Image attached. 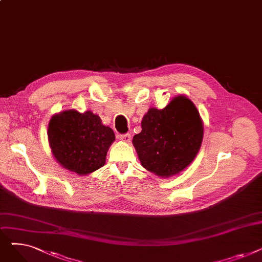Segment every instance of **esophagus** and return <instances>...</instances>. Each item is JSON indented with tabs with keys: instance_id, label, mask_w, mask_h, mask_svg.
<instances>
[{
	"instance_id": "1",
	"label": "esophagus",
	"mask_w": 262,
	"mask_h": 262,
	"mask_svg": "<svg viewBox=\"0 0 262 262\" xmlns=\"http://www.w3.org/2000/svg\"><path fill=\"white\" fill-rule=\"evenodd\" d=\"M120 140L125 142V143H129L132 140V136L129 134H125V135H121L120 136Z\"/></svg>"
}]
</instances>
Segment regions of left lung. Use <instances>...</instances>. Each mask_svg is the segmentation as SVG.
Returning <instances> with one entry per match:
<instances>
[{"label":"left lung","instance_id":"8db88e82","mask_svg":"<svg viewBox=\"0 0 262 262\" xmlns=\"http://www.w3.org/2000/svg\"><path fill=\"white\" fill-rule=\"evenodd\" d=\"M141 127L134 136L133 144L142 167L161 178L184 171L196 157L204 137L199 110L183 94L162 109L150 107Z\"/></svg>","mask_w":262,"mask_h":262}]
</instances>
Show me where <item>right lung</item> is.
<instances>
[{
  "instance_id": "add662e5",
  "label": "right lung",
  "mask_w": 262,
  "mask_h": 262,
  "mask_svg": "<svg viewBox=\"0 0 262 262\" xmlns=\"http://www.w3.org/2000/svg\"><path fill=\"white\" fill-rule=\"evenodd\" d=\"M48 139L52 155L63 169L85 176L104 166L116 137L91 110L68 109L51 118Z\"/></svg>"
}]
</instances>
